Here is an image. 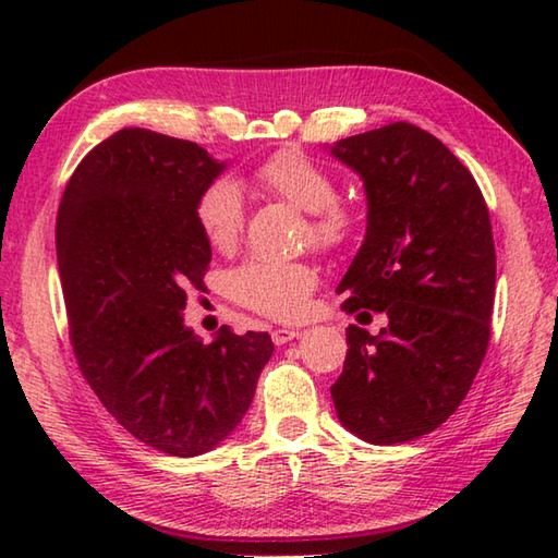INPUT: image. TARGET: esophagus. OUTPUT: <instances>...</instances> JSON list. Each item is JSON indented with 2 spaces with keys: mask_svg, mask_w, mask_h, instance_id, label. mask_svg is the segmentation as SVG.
Masks as SVG:
<instances>
[{
  "mask_svg": "<svg viewBox=\"0 0 558 558\" xmlns=\"http://www.w3.org/2000/svg\"><path fill=\"white\" fill-rule=\"evenodd\" d=\"M300 336H302L300 328H276L270 333V338H272V342H276V345H286V342L300 338Z\"/></svg>",
  "mask_w": 558,
  "mask_h": 558,
  "instance_id": "esophagus-1",
  "label": "esophagus"
}]
</instances>
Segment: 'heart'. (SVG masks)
Listing matches in <instances>:
<instances>
[{"label": "heart", "mask_w": 558, "mask_h": 558, "mask_svg": "<svg viewBox=\"0 0 558 558\" xmlns=\"http://www.w3.org/2000/svg\"><path fill=\"white\" fill-rule=\"evenodd\" d=\"M256 177L268 192L310 213L316 244L330 248L350 240L354 216L338 204V184L324 165L300 150H280L260 165ZM196 222L216 252L234 248L244 228L242 186L234 180L208 184L196 201ZM230 288L234 300L248 310L288 322L304 314L306 300L316 288V272L300 260L254 258L232 272Z\"/></svg>", "instance_id": "heart-1"}]
</instances>
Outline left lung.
<instances>
[{
  "instance_id": "8db88e82",
  "label": "left lung",
  "mask_w": 558,
  "mask_h": 558,
  "mask_svg": "<svg viewBox=\"0 0 558 558\" xmlns=\"http://www.w3.org/2000/svg\"><path fill=\"white\" fill-rule=\"evenodd\" d=\"M326 148L366 194L364 242L338 282L342 310L388 316L376 336L348 326L350 350L330 396L340 424L362 441H412L458 410L487 354L496 288L489 210L465 165L412 124Z\"/></svg>"
}]
</instances>
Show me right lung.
Wrapping results in <instances>:
<instances>
[{"label":"right lung","instance_id":"1","mask_svg":"<svg viewBox=\"0 0 558 558\" xmlns=\"http://www.w3.org/2000/svg\"><path fill=\"white\" fill-rule=\"evenodd\" d=\"M192 141L126 126L81 160L57 213V266L83 376L138 441L194 458L228 438L272 354L268 333L184 324L210 244L196 201L228 170Z\"/></svg>","mask_w":558,"mask_h":558}]
</instances>
